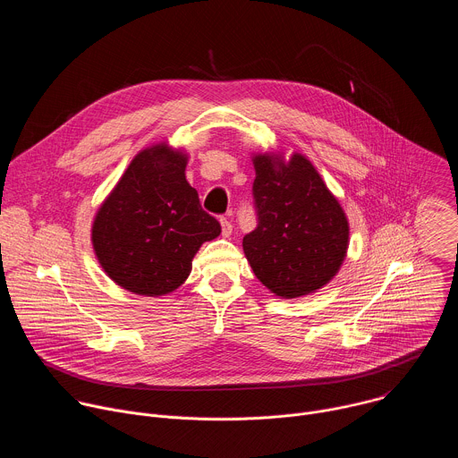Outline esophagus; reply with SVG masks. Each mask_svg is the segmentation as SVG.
Segmentation results:
<instances>
[{"mask_svg":"<svg viewBox=\"0 0 458 458\" xmlns=\"http://www.w3.org/2000/svg\"><path fill=\"white\" fill-rule=\"evenodd\" d=\"M221 230H223V237H230L232 235V223L228 219H221Z\"/></svg>","mask_w":458,"mask_h":458,"instance_id":"1","label":"esophagus"}]
</instances>
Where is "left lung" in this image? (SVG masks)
I'll return each mask as SVG.
<instances>
[{"instance_id":"8db88e82","label":"left lung","mask_w":458,"mask_h":458,"mask_svg":"<svg viewBox=\"0 0 458 458\" xmlns=\"http://www.w3.org/2000/svg\"><path fill=\"white\" fill-rule=\"evenodd\" d=\"M259 225L242 250L255 277L272 293L295 299L320 290L341 270L350 223L311 161L293 152L253 154Z\"/></svg>"}]
</instances>
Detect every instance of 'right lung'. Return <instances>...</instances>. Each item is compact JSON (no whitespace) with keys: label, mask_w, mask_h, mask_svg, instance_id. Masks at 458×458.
I'll return each instance as SVG.
<instances>
[{"label":"right lung","mask_w":458,"mask_h":458,"mask_svg":"<svg viewBox=\"0 0 458 458\" xmlns=\"http://www.w3.org/2000/svg\"><path fill=\"white\" fill-rule=\"evenodd\" d=\"M186 163L166 141L147 147L98 208L94 253L117 286L145 297L172 293L188 279L201 244L221 233L186 181Z\"/></svg>","instance_id":"add662e5"}]
</instances>
